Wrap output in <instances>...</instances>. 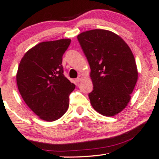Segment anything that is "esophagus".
Here are the masks:
<instances>
[{
	"label": "esophagus",
	"mask_w": 159,
	"mask_h": 159,
	"mask_svg": "<svg viewBox=\"0 0 159 159\" xmlns=\"http://www.w3.org/2000/svg\"><path fill=\"white\" fill-rule=\"evenodd\" d=\"M82 79H83V77L81 76V75H79V77L77 78L76 79H75V81L76 82H78V83H79V82H80L82 80Z\"/></svg>",
	"instance_id": "esophagus-1"
}]
</instances>
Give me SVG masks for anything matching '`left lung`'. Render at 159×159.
I'll return each mask as SVG.
<instances>
[{
	"label": "left lung",
	"mask_w": 159,
	"mask_h": 159,
	"mask_svg": "<svg viewBox=\"0 0 159 159\" xmlns=\"http://www.w3.org/2000/svg\"><path fill=\"white\" fill-rule=\"evenodd\" d=\"M77 38L91 68V104L101 115L115 116L126 107L138 80L133 52L120 36L108 30L86 31Z\"/></svg>",
	"instance_id": "8db88e82"
}]
</instances>
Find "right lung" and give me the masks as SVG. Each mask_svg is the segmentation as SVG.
Masks as SVG:
<instances>
[{
	"label": "right lung",
	"mask_w": 159,
	"mask_h": 159,
	"mask_svg": "<svg viewBox=\"0 0 159 159\" xmlns=\"http://www.w3.org/2000/svg\"><path fill=\"white\" fill-rule=\"evenodd\" d=\"M70 39L43 42L22 57L16 74L18 89L27 106L40 119L52 122L69 107V95L75 86L63 74L62 55Z\"/></svg>",
	"instance_id": "add662e5"
}]
</instances>
